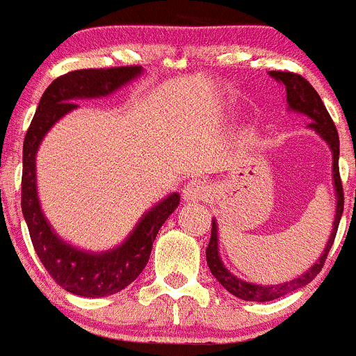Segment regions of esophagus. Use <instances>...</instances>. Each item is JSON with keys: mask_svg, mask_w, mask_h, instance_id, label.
Masks as SVG:
<instances>
[{"mask_svg": "<svg viewBox=\"0 0 356 356\" xmlns=\"http://www.w3.org/2000/svg\"><path fill=\"white\" fill-rule=\"evenodd\" d=\"M209 197V186L204 181H189L182 189V198L186 202H202L207 200Z\"/></svg>", "mask_w": 356, "mask_h": 356, "instance_id": "obj_1", "label": "esophagus"}]
</instances>
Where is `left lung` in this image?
Returning <instances> with one entry per match:
<instances>
[{
	"label": "left lung",
	"instance_id": "8db88e82",
	"mask_svg": "<svg viewBox=\"0 0 356 356\" xmlns=\"http://www.w3.org/2000/svg\"><path fill=\"white\" fill-rule=\"evenodd\" d=\"M268 75H270L272 79H275L279 84H283L284 89H286L288 111L307 115V118L311 119V124H307V128L314 129V131H316L318 135L327 142L328 147H330L332 159H334V163H332V177L334 179H332V181H334V189H335V216H334V225H332V234L330 237H328V242L325 244L323 253H321L320 258L316 260V264L311 265V268H307L304 274L291 279V281H288V283L267 284V286L248 283V281H244V279H238L237 275H234L227 267H225V264L221 261V257H219L218 223H216V219H212L211 241H209L207 251H205L209 268H211L212 275L218 279L219 283L223 284L225 290H228L237 298H242V300H251V302L275 300V298L284 297V295L291 293V291L298 290V288L311 283V281L318 275V272L323 268V264L325 260H327L328 251H330L332 244H334L335 234H337V228H339V221H341V216H343V209H344L343 182H341V175H339V135L330 114H328L323 102H321L320 95L314 91L313 86L309 84L304 77L297 75V73L268 72Z\"/></svg>",
	"mask_w": 356,
	"mask_h": 356
}]
</instances>
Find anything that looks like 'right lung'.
Wrapping results in <instances>:
<instances>
[{
  "mask_svg": "<svg viewBox=\"0 0 356 356\" xmlns=\"http://www.w3.org/2000/svg\"><path fill=\"white\" fill-rule=\"evenodd\" d=\"M142 66L75 70L56 79L40 98L22 145L21 207L33 248L51 277L66 291L81 297H107L124 290L140 275L151 257L152 242L168 216L177 209L179 193L168 195L149 209L119 245L102 253L84 251L63 241L43 216L36 189V151L49 129L79 108L77 99L102 98L142 75Z\"/></svg>",
  "mask_w": 356,
  "mask_h": 356,
  "instance_id": "add662e5",
  "label": "right lung"
}]
</instances>
